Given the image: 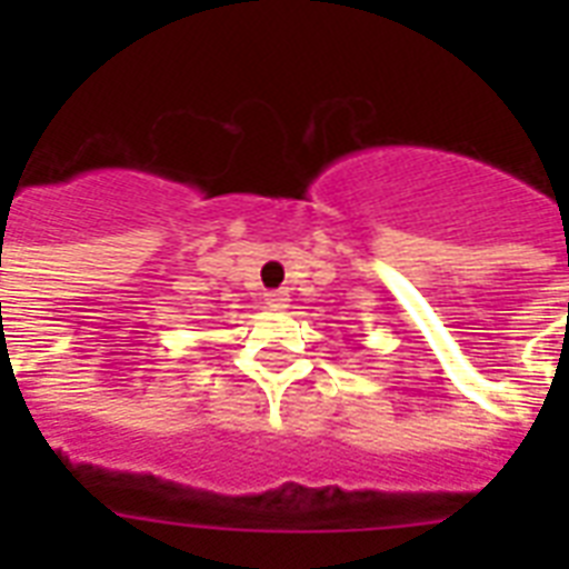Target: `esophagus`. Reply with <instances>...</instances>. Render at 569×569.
<instances>
[{
	"label": "esophagus",
	"instance_id": "obj_1",
	"mask_svg": "<svg viewBox=\"0 0 569 569\" xmlns=\"http://www.w3.org/2000/svg\"><path fill=\"white\" fill-rule=\"evenodd\" d=\"M266 303L271 307V310H286V307H289V295H286V292H268Z\"/></svg>",
	"mask_w": 569,
	"mask_h": 569
}]
</instances>
